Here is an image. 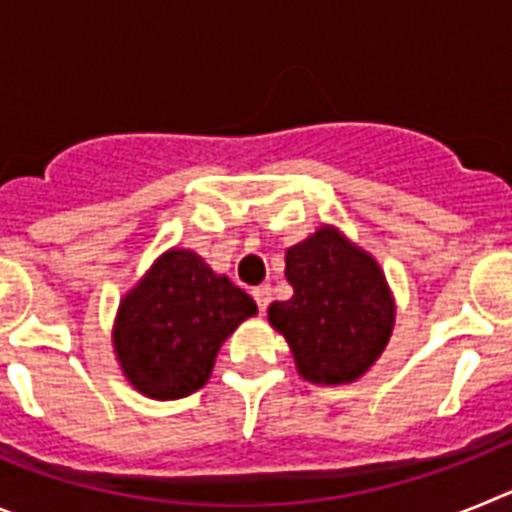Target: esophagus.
I'll use <instances>...</instances> for the list:
<instances>
[{"instance_id": "1", "label": "esophagus", "mask_w": 512, "mask_h": 512, "mask_svg": "<svg viewBox=\"0 0 512 512\" xmlns=\"http://www.w3.org/2000/svg\"><path fill=\"white\" fill-rule=\"evenodd\" d=\"M251 295H253V300H256V305H259L261 312L269 307V302H271V287H269V284H261V287H256Z\"/></svg>"}]
</instances>
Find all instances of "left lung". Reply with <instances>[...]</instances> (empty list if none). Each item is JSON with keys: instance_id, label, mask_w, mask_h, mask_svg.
Wrapping results in <instances>:
<instances>
[{"instance_id": "left-lung-1", "label": "left lung", "mask_w": 512, "mask_h": 512, "mask_svg": "<svg viewBox=\"0 0 512 512\" xmlns=\"http://www.w3.org/2000/svg\"><path fill=\"white\" fill-rule=\"evenodd\" d=\"M295 295L271 302L269 323L312 384H351L382 356L395 328V297L372 253L336 225H320L284 253Z\"/></svg>"}]
</instances>
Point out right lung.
I'll list each match as a JSON object with an SVG mask.
<instances>
[{"instance_id": "right-lung-1", "label": "right lung", "mask_w": 512, "mask_h": 512, "mask_svg": "<svg viewBox=\"0 0 512 512\" xmlns=\"http://www.w3.org/2000/svg\"><path fill=\"white\" fill-rule=\"evenodd\" d=\"M259 307L189 248H169L120 300L112 348L140 395L179 400L210 379L225 338Z\"/></svg>"}]
</instances>
